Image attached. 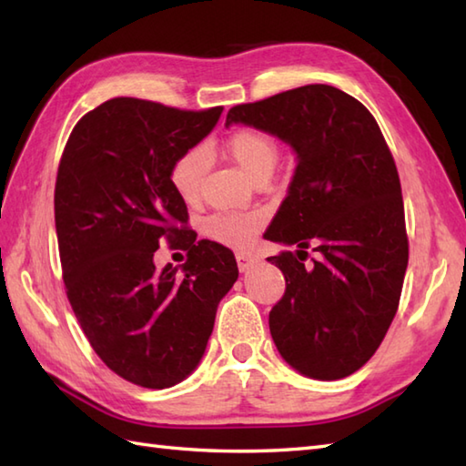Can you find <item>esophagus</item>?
Masks as SVG:
<instances>
[{
	"mask_svg": "<svg viewBox=\"0 0 466 466\" xmlns=\"http://www.w3.org/2000/svg\"><path fill=\"white\" fill-rule=\"evenodd\" d=\"M236 262H238L240 272H248L250 268H254L256 264H258V258H256V256H252V254L238 252V254H236Z\"/></svg>",
	"mask_w": 466,
	"mask_h": 466,
	"instance_id": "esophagus-1",
	"label": "esophagus"
}]
</instances>
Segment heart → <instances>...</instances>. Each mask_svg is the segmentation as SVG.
Instances as JSON below:
<instances>
[{
    "label": "heart",
    "mask_w": 466,
    "mask_h": 466,
    "mask_svg": "<svg viewBox=\"0 0 466 466\" xmlns=\"http://www.w3.org/2000/svg\"><path fill=\"white\" fill-rule=\"evenodd\" d=\"M228 154L248 174L252 180L262 172H272L274 164L279 160V150L268 136L244 127L234 132L226 144ZM208 167V152L204 147H192L184 156L176 160L172 167V186L184 200H192L200 190L202 177ZM260 224V218L256 214H220L212 216L206 222V232L210 238L230 244V246H246L254 238L256 228Z\"/></svg>",
    "instance_id": "1"
}]
</instances>
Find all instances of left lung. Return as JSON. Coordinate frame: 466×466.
Here are the masks:
<instances>
[{"label": "left lung", "instance_id": "left-lung-1", "mask_svg": "<svg viewBox=\"0 0 466 466\" xmlns=\"http://www.w3.org/2000/svg\"><path fill=\"white\" fill-rule=\"evenodd\" d=\"M289 144L296 170L264 238L286 292L268 316L296 372L339 380L379 349L397 314L409 240L397 166L372 114L339 87L310 84L226 116ZM319 258L303 260L308 246Z\"/></svg>", "mask_w": 466, "mask_h": 466}]
</instances>
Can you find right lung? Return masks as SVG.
Returning <instances> with one entry per match:
<instances>
[{
  "label": "right lung",
  "instance_id": "obj_1",
  "mask_svg": "<svg viewBox=\"0 0 466 466\" xmlns=\"http://www.w3.org/2000/svg\"><path fill=\"white\" fill-rule=\"evenodd\" d=\"M222 110L114 97L76 124L59 162L56 232L69 304L107 369L144 389H170L196 370L238 279L230 248L184 228L186 202L172 186L176 160ZM160 239L183 240L182 271L155 268Z\"/></svg>",
  "mask_w": 466,
  "mask_h": 466
}]
</instances>
